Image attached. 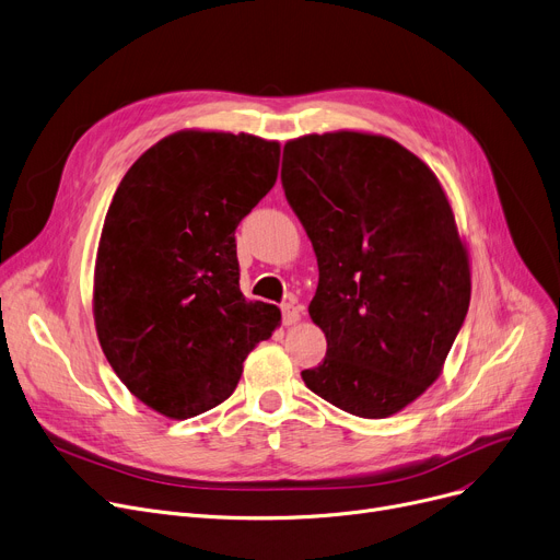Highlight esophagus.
Instances as JSON below:
<instances>
[{"instance_id":"1","label":"esophagus","mask_w":560,"mask_h":560,"mask_svg":"<svg viewBox=\"0 0 560 560\" xmlns=\"http://www.w3.org/2000/svg\"><path fill=\"white\" fill-rule=\"evenodd\" d=\"M299 318H301V310L299 307H295L293 303H284L282 305V323L284 325H293Z\"/></svg>"}]
</instances>
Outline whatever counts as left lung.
Returning <instances> with one entry per match:
<instances>
[{
  "label": "left lung",
  "instance_id": "8db88e82",
  "mask_svg": "<svg viewBox=\"0 0 560 560\" xmlns=\"http://www.w3.org/2000/svg\"><path fill=\"white\" fill-rule=\"evenodd\" d=\"M284 196L312 240L310 316L327 339L310 390L386 418L436 382L470 305V261L447 196L396 140L357 130L284 144Z\"/></svg>",
  "mask_w": 560,
  "mask_h": 560
}]
</instances>
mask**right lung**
Here are the masks:
<instances>
[{"label": "right lung", "mask_w": 560, "mask_h": 560, "mask_svg": "<svg viewBox=\"0 0 560 560\" xmlns=\"http://www.w3.org/2000/svg\"><path fill=\"white\" fill-rule=\"evenodd\" d=\"M280 144L178 130L144 151L108 208L94 267V325L138 400L185 420L235 390L280 310L240 291L235 230L278 178Z\"/></svg>", "instance_id": "right-lung-1"}]
</instances>
